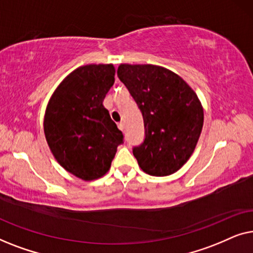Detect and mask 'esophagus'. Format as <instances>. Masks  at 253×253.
Instances as JSON below:
<instances>
[{
  "instance_id": "obj_1",
  "label": "esophagus",
  "mask_w": 253,
  "mask_h": 253,
  "mask_svg": "<svg viewBox=\"0 0 253 253\" xmlns=\"http://www.w3.org/2000/svg\"><path fill=\"white\" fill-rule=\"evenodd\" d=\"M119 129H120L121 131H124V130H126V124H124L123 122L119 123Z\"/></svg>"
}]
</instances>
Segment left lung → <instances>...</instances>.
<instances>
[{"instance_id":"left-lung-1","label":"left lung","mask_w":253,"mask_h":253,"mask_svg":"<svg viewBox=\"0 0 253 253\" xmlns=\"http://www.w3.org/2000/svg\"><path fill=\"white\" fill-rule=\"evenodd\" d=\"M126 86L144 119L145 139L133 147L141 170L168 176L182 168L198 143L204 110L195 91L175 72L153 64H121Z\"/></svg>"}]
</instances>
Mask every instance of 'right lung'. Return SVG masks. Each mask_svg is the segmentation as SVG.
<instances>
[{"instance_id":"obj_1","label":"right lung","mask_w":253,"mask_h":253,"mask_svg":"<svg viewBox=\"0 0 253 253\" xmlns=\"http://www.w3.org/2000/svg\"><path fill=\"white\" fill-rule=\"evenodd\" d=\"M114 77L113 64L79 67L58 85L46 108L43 130L51 153L84 181L102 177L123 143L122 131L102 103Z\"/></svg>"}]
</instances>
